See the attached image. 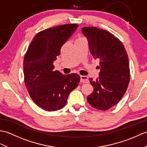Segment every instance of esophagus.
I'll return each instance as SVG.
<instances>
[{
	"instance_id": "esophagus-1",
	"label": "esophagus",
	"mask_w": 147,
	"mask_h": 147,
	"mask_svg": "<svg viewBox=\"0 0 147 147\" xmlns=\"http://www.w3.org/2000/svg\"><path fill=\"white\" fill-rule=\"evenodd\" d=\"M80 82L81 83H88L89 81H88V77L86 76H80Z\"/></svg>"
}]
</instances>
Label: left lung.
<instances>
[{
    "mask_svg": "<svg viewBox=\"0 0 147 147\" xmlns=\"http://www.w3.org/2000/svg\"><path fill=\"white\" fill-rule=\"evenodd\" d=\"M92 57L100 60L99 77L89 78L93 92L87 96L92 107L106 111L121 100L128 86V56L119 40L110 32L96 27H83Z\"/></svg>",
    "mask_w": 147,
    "mask_h": 147,
    "instance_id": "obj_1",
    "label": "left lung"
}]
</instances>
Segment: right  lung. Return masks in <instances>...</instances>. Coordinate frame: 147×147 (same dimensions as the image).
<instances>
[{
  "label": "right lung",
  "mask_w": 147,
  "mask_h": 147,
  "mask_svg": "<svg viewBox=\"0 0 147 147\" xmlns=\"http://www.w3.org/2000/svg\"><path fill=\"white\" fill-rule=\"evenodd\" d=\"M78 27L77 24H64L42 31L34 37L24 55V84L33 101L43 110L63 108L69 93L79 85V74L63 75L54 71L53 65L62 46Z\"/></svg>",
  "instance_id": "add662e5"
}]
</instances>
